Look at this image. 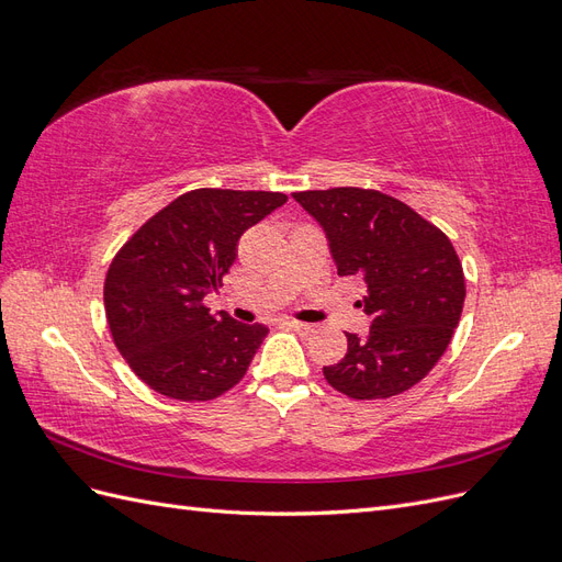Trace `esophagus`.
Returning <instances> with one entry per match:
<instances>
[{
  "instance_id": "obj_1",
  "label": "esophagus",
  "mask_w": 562,
  "mask_h": 562,
  "mask_svg": "<svg viewBox=\"0 0 562 562\" xmlns=\"http://www.w3.org/2000/svg\"><path fill=\"white\" fill-rule=\"evenodd\" d=\"M288 326H291L297 333H302V335H312L316 330V326H312V323H302V321H288Z\"/></svg>"
}]
</instances>
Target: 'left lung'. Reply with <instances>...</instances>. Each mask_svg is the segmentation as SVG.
<instances>
[{
    "label": "left lung",
    "instance_id": "1",
    "mask_svg": "<svg viewBox=\"0 0 562 562\" xmlns=\"http://www.w3.org/2000/svg\"><path fill=\"white\" fill-rule=\"evenodd\" d=\"M326 232L339 277H361L370 333H347L345 359L323 368L356 401L398 396L429 375L462 316L464 271L448 236L403 201L361 187L295 192Z\"/></svg>",
    "mask_w": 562,
    "mask_h": 562
}]
</instances>
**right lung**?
Instances as JSON below:
<instances>
[{
	"label": "right lung",
	"mask_w": 562,
	"mask_h": 562,
	"mask_svg": "<svg viewBox=\"0 0 562 562\" xmlns=\"http://www.w3.org/2000/svg\"><path fill=\"white\" fill-rule=\"evenodd\" d=\"M285 201L281 192L192 190L114 255L105 316L119 353L149 389L192 403L241 382L269 330L211 314L203 297L223 285L241 234Z\"/></svg>",
	"instance_id": "1"
}]
</instances>
